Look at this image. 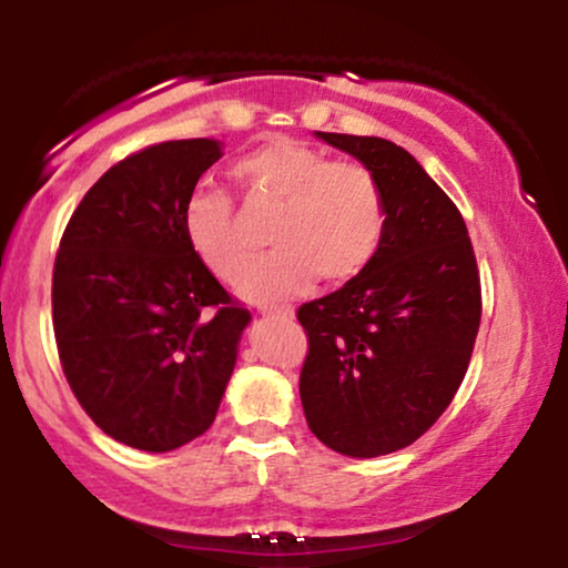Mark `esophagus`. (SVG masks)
<instances>
[{
  "label": "esophagus",
  "mask_w": 568,
  "mask_h": 568,
  "mask_svg": "<svg viewBox=\"0 0 568 568\" xmlns=\"http://www.w3.org/2000/svg\"><path fill=\"white\" fill-rule=\"evenodd\" d=\"M262 315L277 317V321H293V306L291 304H262L258 306Z\"/></svg>",
  "instance_id": "1"
}]
</instances>
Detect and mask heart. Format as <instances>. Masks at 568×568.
<instances>
[{
  "label": "heart",
  "mask_w": 568,
  "mask_h": 568,
  "mask_svg": "<svg viewBox=\"0 0 568 568\" xmlns=\"http://www.w3.org/2000/svg\"><path fill=\"white\" fill-rule=\"evenodd\" d=\"M234 179L251 197L283 202L272 243L277 247L240 277L247 298L304 293L317 277L342 285L368 270L387 234L382 181L363 162L331 160L310 143L277 139L245 154ZM184 230L202 264L221 280L237 277L247 245L237 230L232 192L197 186L186 197Z\"/></svg>",
  "instance_id": "b5f03b06"
}]
</instances>
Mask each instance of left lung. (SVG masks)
I'll use <instances>...</instances> for the list:
<instances>
[{"mask_svg":"<svg viewBox=\"0 0 568 568\" xmlns=\"http://www.w3.org/2000/svg\"><path fill=\"white\" fill-rule=\"evenodd\" d=\"M382 181L379 256L344 288L298 306V395L315 438L347 456L406 448L438 422L470 366L480 275L465 219L403 146L317 133Z\"/></svg>","mask_w":568,"mask_h":568,"instance_id":"obj_1","label":"left lung"}]
</instances>
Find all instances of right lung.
Segmentation results:
<instances>
[{
    "instance_id": "right-lung-1",
    "label": "right lung",
    "mask_w": 568,
    "mask_h": 568,
    "mask_svg": "<svg viewBox=\"0 0 568 568\" xmlns=\"http://www.w3.org/2000/svg\"><path fill=\"white\" fill-rule=\"evenodd\" d=\"M219 158L216 141L186 139L120 160L55 253L53 331L71 393L141 452H173L213 425L251 321L184 230L186 197Z\"/></svg>"
}]
</instances>
